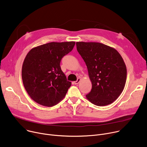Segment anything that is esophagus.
<instances>
[{"instance_id": "esophagus-1", "label": "esophagus", "mask_w": 147, "mask_h": 147, "mask_svg": "<svg viewBox=\"0 0 147 147\" xmlns=\"http://www.w3.org/2000/svg\"><path fill=\"white\" fill-rule=\"evenodd\" d=\"M80 81H81V79L78 78L77 79V81H74V83L75 84H78L80 82Z\"/></svg>"}]
</instances>
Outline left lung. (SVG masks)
I'll return each mask as SVG.
<instances>
[{"label":"left lung","instance_id":"left-lung-1","mask_svg":"<svg viewBox=\"0 0 147 147\" xmlns=\"http://www.w3.org/2000/svg\"><path fill=\"white\" fill-rule=\"evenodd\" d=\"M77 50L85 61L92 83L87 99L96 106L113 103L124 88L127 69L120 53L99 42H77Z\"/></svg>","mask_w":147,"mask_h":147}]
</instances>
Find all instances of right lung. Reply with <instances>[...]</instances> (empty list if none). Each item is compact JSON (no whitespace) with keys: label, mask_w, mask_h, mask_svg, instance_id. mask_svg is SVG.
<instances>
[{"label":"right lung","mask_w":147,"mask_h":147,"mask_svg":"<svg viewBox=\"0 0 147 147\" xmlns=\"http://www.w3.org/2000/svg\"><path fill=\"white\" fill-rule=\"evenodd\" d=\"M75 42H50L31 49L22 66V80L31 98L51 107L63 99L71 82L60 66L62 57L71 52Z\"/></svg>","instance_id":"right-lung-1"}]
</instances>
